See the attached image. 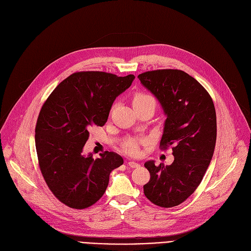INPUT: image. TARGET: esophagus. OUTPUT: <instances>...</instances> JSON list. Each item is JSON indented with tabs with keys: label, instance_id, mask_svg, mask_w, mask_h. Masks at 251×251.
Listing matches in <instances>:
<instances>
[{
	"label": "esophagus",
	"instance_id": "34e87169",
	"mask_svg": "<svg viewBox=\"0 0 251 251\" xmlns=\"http://www.w3.org/2000/svg\"><path fill=\"white\" fill-rule=\"evenodd\" d=\"M127 166H129L131 168H138V167H140V164H138L134 161H129V162H127Z\"/></svg>",
	"mask_w": 251,
	"mask_h": 251
}]
</instances>
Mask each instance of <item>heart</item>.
Listing matches in <instances>:
<instances>
[{
	"label": "heart",
	"instance_id": "obj_1",
	"mask_svg": "<svg viewBox=\"0 0 251 251\" xmlns=\"http://www.w3.org/2000/svg\"><path fill=\"white\" fill-rule=\"evenodd\" d=\"M145 100H153V99L151 96H149V94L138 93L134 97L133 105H135V103H138V102H141V101H145ZM124 149L127 153L135 154L138 151V142L134 139H129V140L125 142Z\"/></svg>",
	"mask_w": 251,
	"mask_h": 251
}]
</instances>
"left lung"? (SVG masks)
I'll return each instance as SVG.
<instances>
[{"label": "left lung", "mask_w": 251, "mask_h": 251, "mask_svg": "<svg viewBox=\"0 0 251 251\" xmlns=\"http://www.w3.org/2000/svg\"><path fill=\"white\" fill-rule=\"evenodd\" d=\"M166 115L160 146L172 145L171 165L145 162L151 179L143 186L149 200L162 208L178 205L191 195L208 169L217 136L214 102L194 77L178 70H159L138 75Z\"/></svg>", "instance_id": "left-lung-1"}]
</instances>
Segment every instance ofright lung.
Instances as JSON below:
<instances>
[{
	"label": "right lung",
	"instance_id": "1",
	"mask_svg": "<svg viewBox=\"0 0 251 251\" xmlns=\"http://www.w3.org/2000/svg\"><path fill=\"white\" fill-rule=\"evenodd\" d=\"M134 79V75L75 73L43 103L35 128L39 167L50 191L70 208L96 203L106 191L111 171L124 164L113 151L93 159L83 149L90 126L107 123L114 100Z\"/></svg>",
	"mask_w": 251,
	"mask_h": 251
}]
</instances>
